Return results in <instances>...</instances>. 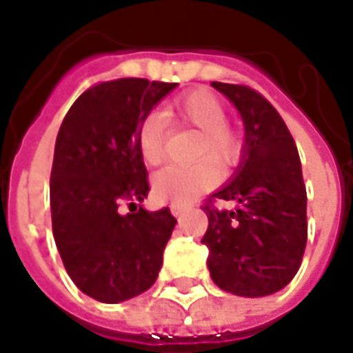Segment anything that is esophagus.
<instances>
[{"label": "esophagus", "mask_w": 353, "mask_h": 353, "mask_svg": "<svg viewBox=\"0 0 353 353\" xmlns=\"http://www.w3.org/2000/svg\"><path fill=\"white\" fill-rule=\"evenodd\" d=\"M170 212H172L174 216H181V214L186 212V206H183V204H170Z\"/></svg>", "instance_id": "obj_1"}]
</instances>
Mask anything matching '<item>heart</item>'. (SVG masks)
Returning <instances> with one entry per match:
<instances>
[{
	"label": "heart",
	"mask_w": 353,
	"mask_h": 353,
	"mask_svg": "<svg viewBox=\"0 0 353 353\" xmlns=\"http://www.w3.org/2000/svg\"><path fill=\"white\" fill-rule=\"evenodd\" d=\"M170 116L200 131L194 147L196 157H210L220 167H232L243 153V139L236 129L230 128L224 102L208 90H196L183 96L169 108ZM137 145L145 165L157 167L165 161V123L159 114H149L139 125ZM218 181L210 159L192 163H176L159 170L153 179V190L161 200L186 204L200 192L212 188Z\"/></svg>",
	"instance_id": "1"
}]
</instances>
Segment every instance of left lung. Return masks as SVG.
<instances>
[{
	"instance_id": "1",
	"label": "left lung",
	"mask_w": 353,
	"mask_h": 353,
	"mask_svg": "<svg viewBox=\"0 0 353 353\" xmlns=\"http://www.w3.org/2000/svg\"><path fill=\"white\" fill-rule=\"evenodd\" d=\"M234 103L245 125L243 161L202 210L208 230L212 281L237 296H265L287 287L306 248V188L299 151L279 112L259 92L241 84L212 82ZM216 197L234 199L236 211H218Z\"/></svg>"
}]
</instances>
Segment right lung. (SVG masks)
Listing matches in <instances>:
<instances>
[{
	"label": "right lung",
	"instance_id": "obj_1",
	"mask_svg": "<svg viewBox=\"0 0 353 353\" xmlns=\"http://www.w3.org/2000/svg\"><path fill=\"white\" fill-rule=\"evenodd\" d=\"M176 84L119 78L88 88L68 110L50 170L52 236L74 285L100 303H121L157 281L174 230L169 208H137L149 192L137 133ZM128 203L121 214L119 206Z\"/></svg>",
	"mask_w": 353,
	"mask_h": 353
}]
</instances>
